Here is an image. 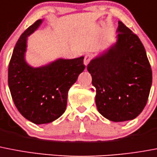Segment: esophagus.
<instances>
[{
    "instance_id": "1",
    "label": "esophagus",
    "mask_w": 157,
    "mask_h": 157,
    "mask_svg": "<svg viewBox=\"0 0 157 157\" xmlns=\"http://www.w3.org/2000/svg\"><path fill=\"white\" fill-rule=\"evenodd\" d=\"M91 60V56L89 54H86L84 57V60H83V64L85 66H87V64L89 63V61Z\"/></svg>"
}]
</instances>
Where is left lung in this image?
Wrapping results in <instances>:
<instances>
[{"mask_svg":"<svg viewBox=\"0 0 157 157\" xmlns=\"http://www.w3.org/2000/svg\"><path fill=\"white\" fill-rule=\"evenodd\" d=\"M117 40L87 65L96 87V105L103 117L114 122L135 119L148 99L151 69L142 42L121 22Z\"/></svg>","mask_w":157,"mask_h":157,"instance_id":"8db88e82","label":"left lung"}]
</instances>
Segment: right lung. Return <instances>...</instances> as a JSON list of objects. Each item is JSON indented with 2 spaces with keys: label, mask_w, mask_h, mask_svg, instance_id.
I'll return each mask as SVG.
<instances>
[{
  "label": "right lung",
  "mask_w": 157,
  "mask_h": 157,
  "mask_svg": "<svg viewBox=\"0 0 157 157\" xmlns=\"http://www.w3.org/2000/svg\"><path fill=\"white\" fill-rule=\"evenodd\" d=\"M37 20L22 34L13 48L8 71L12 99L19 113L35 124H48L66 111L70 88L84 71V57L58 58L33 67L26 61L27 38L42 24Z\"/></svg>",
  "instance_id": "right-lung-1"
}]
</instances>
